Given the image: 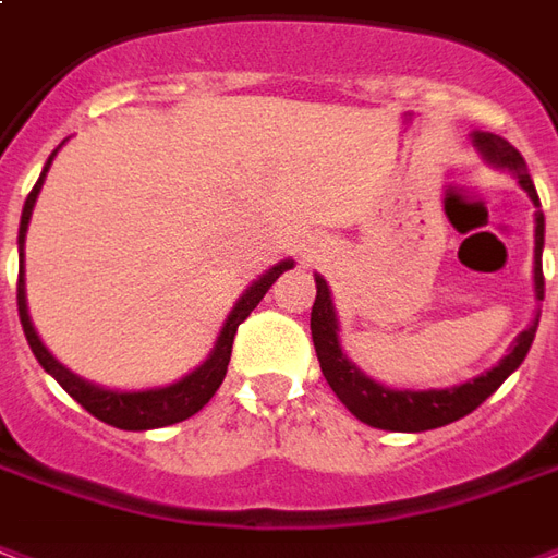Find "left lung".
Instances as JSON below:
<instances>
[{
	"label": "left lung",
	"mask_w": 558,
	"mask_h": 558,
	"mask_svg": "<svg viewBox=\"0 0 558 558\" xmlns=\"http://www.w3.org/2000/svg\"><path fill=\"white\" fill-rule=\"evenodd\" d=\"M470 138H473V147H476L478 156L485 162L494 165V168H502V171H511V174L518 177L523 192L530 195L532 204L542 206L521 153L514 150L506 138L494 135V132L473 130ZM542 251L544 213L538 209L535 213V263H532V283H535V301L538 304L544 301ZM538 316H542V311H535V319H532L530 328L514 337L509 354L497 366H490L488 373L476 375L473 381L456 384V387H432V390H405V387L399 390V387H387V384L369 378V375L357 369L345 357L340 345V319H337V311H333L328 280L322 278V275H316V301H313L311 313V333L325 381L331 384L337 399L361 423L373 428H384V432H428V428L449 426V423H456L461 416H468L470 411H476L497 390L499 384L506 381L521 366L526 352H530L532 340H535V331H538Z\"/></svg>",
	"instance_id": "1"
}]
</instances>
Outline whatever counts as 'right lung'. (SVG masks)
Returning <instances> with one entry per match:
<instances>
[{"mask_svg": "<svg viewBox=\"0 0 558 558\" xmlns=\"http://www.w3.org/2000/svg\"><path fill=\"white\" fill-rule=\"evenodd\" d=\"M61 150V147H59ZM47 159L44 171L37 177L35 189L28 192L26 206H23V216H20V236H16V247H20V280H16V311H20V325L26 331V340L35 352L37 363L47 369L56 381L68 390L76 402H80L88 414H94L102 423H109L114 428H126V432H147V428H162L174 426V423H183L192 414H197L201 408L216 396V390L221 387L227 375V363H230V352H233V337H236V328L251 316V311L257 307L263 295L268 292V287L295 266V259H280L275 266L263 271L251 287H247L239 301L233 304V311L225 319V328L218 333L213 352L206 354V361L201 366H195L192 373H185L180 381L165 384V387H147V390H109V387H100V384L88 381L82 375L70 373L64 363H59L52 357L47 345L37 337L35 325H32V316H28L26 304V266H23V247H26V233L28 221H32V209H35V201L44 189V180H47V171L56 153Z\"/></svg>", "mask_w": 558, "mask_h": 558, "instance_id": "1", "label": "right lung"}]
</instances>
